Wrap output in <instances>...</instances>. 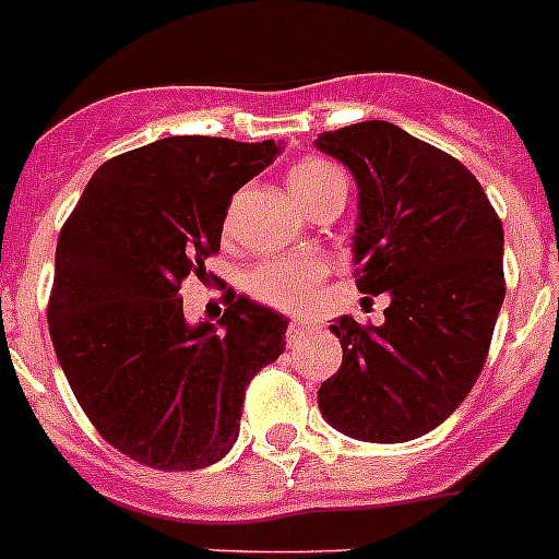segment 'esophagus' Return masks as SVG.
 Segmentation results:
<instances>
[{
	"label": "esophagus",
	"instance_id": "34e87169",
	"mask_svg": "<svg viewBox=\"0 0 559 559\" xmlns=\"http://www.w3.org/2000/svg\"><path fill=\"white\" fill-rule=\"evenodd\" d=\"M316 330H319V324H313V321H290L288 341L296 343V341H301V337L313 335Z\"/></svg>",
	"mask_w": 559,
	"mask_h": 559
}]
</instances>
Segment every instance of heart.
I'll use <instances>...</instances> for the list:
<instances>
[{
    "label": "heart",
    "mask_w": 559,
    "mask_h": 559,
    "mask_svg": "<svg viewBox=\"0 0 559 559\" xmlns=\"http://www.w3.org/2000/svg\"><path fill=\"white\" fill-rule=\"evenodd\" d=\"M343 186H346L343 174L324 160H301L288 174L290 197L305 210L316 199L324 197L326 191ZM324 274L326 265L319 258H276L254 265L246 276V288L254 299L265 301V305L299 313V310L313 305Z\"/></svg>",
    "instance_id": "1"
}]
</instances>
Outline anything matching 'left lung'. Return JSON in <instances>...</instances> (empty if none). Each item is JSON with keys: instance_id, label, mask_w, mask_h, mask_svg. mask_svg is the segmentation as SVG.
I'll return each instance as SVG.
<instances>
[{"instance_id": "obj_1", "label": "left lung", "mask_w": 559, "mask_h": 559, "mask_svg": "<svg viewBox=\"0 0 559 559\" xmlns=\"http://www.w3.org/2000/svg\"><path fill=\"white\" fill-rule=\"evenodd\" d=\"M316 150L357 182V290L391 296L385 324L341 316L330 326L343 362L321 385V416L366 443L421 438L485 366L504 301V229L463 163L391 121L321 132Z\"/></svg>"}]
</instances>
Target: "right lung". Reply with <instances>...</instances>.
<instances>
[{"mask_svg":"<svg viewBox=\"0 0 559 559\" xmlns=\"http://www.w3.org/2000/svg\"><path fill=\"white\" fill-rule=\"evenodd\" d=\"M283 146L171 135L96 168L55 252L49 335L102 438L141 465L197 471L233 449L246 385L288 319L235 296L188 324L179 285L222 246L233 193Z\"/></svg>","mask_w":559,"mask_h":559,"instance_id":"add662e5","label":"right lung"}]
</instances>
